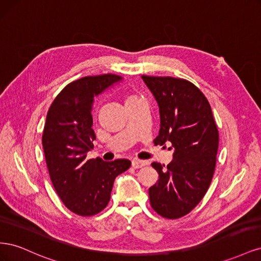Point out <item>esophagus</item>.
I'll return each instance as SVG.
<instances>
[{
  "mask_svg": "<svg viewBox=\"0 0 261 261\" xmlns=\"http://www.w3.org/2000/svg\"><path fill=\"white\" fill-rule=\"evenodd\" d=\"M148 161H146V160H139V159H134L133 161H132V167L134 168V169H140V168H143V167H146V165H148Z\"/></svg>",
  "mask_w": 261,
  "mask_h": 261,
  "instance_id": "obj_1",
  "label": "esophagus"
}]
</instances>
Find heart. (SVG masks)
<instances>
[{"instance_id": "b5f03b06", "label": "heart", "mask_w": 261, "mask_h": 261, "mask_svg": "<svg viewBox=\"0 0 261 261\" xmlns=\"http://www.w3.org/2000/svg\"><path fill=\"white\" fill-rule=\"evenodd\" d=\"M130 98H134V96H129V97H127V99H130ZM127 99H126V100H127Z\"/></svg>"}]
</instances>
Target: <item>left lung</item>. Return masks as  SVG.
Segmentation results:
<instances>
[{
    "label": "left lung",
    "instance_id": "1",
    "mask_svg": "<svg viewBox=\"0 0 261 261\" xmlns=\"http://www.w3.org/2000/svg\"><path fill=\"white\" fill-rule=\"evenodd\" d=\"M159 106L154 145L171 144L173 160L151 163L159 174L149 188L150 204L163 218L178 219L203 198L216 169L219 132L204 94L186 80L141 76Z\"/></svg>",
    "mask_w": 261,
    "mask_h": 261
}]
</instances>
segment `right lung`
Here are the masks:
<instances>
[{"label":"right lung","mask_w":261,"mask_h":261,"mask_svg":"<svg viewBox=\"0 0 261 261\" xmlns=\"http://www.w3.org/2000/svg\"><path fill=\"white\" fill-rule=\"evenodd\" d=\"M120 81L122 77L114 74L77 80L58 94L46 114L42 146L50 178L66 208L78 216L103 210L115 177L130 167L127 159L86 160L96 139L91 115L94 97Z\"/></svg>","instance_id":"obj_1"}]
</instances>
